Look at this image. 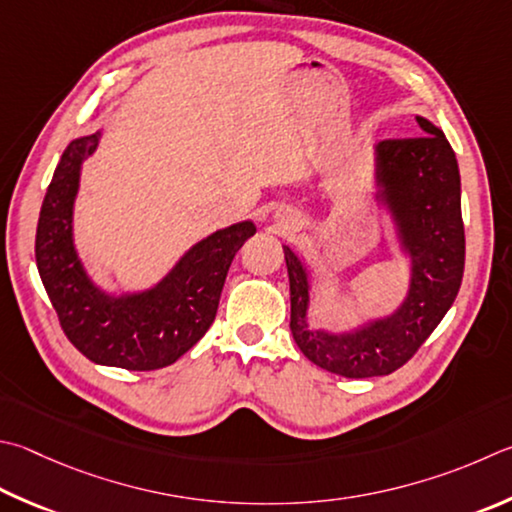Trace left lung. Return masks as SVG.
Masks as SVG:
<instances>
[{"label":"left lung","mask_w":512,"mask_h":512,"mask_svg":"<svg viewBox=\"0 0 512 512\" xmlns=\"http://www.w3.org/2000/svg\"><path fill=\"white\" fill-rule=\"evenodd\" d=\"M423 136L376 145V201L394 221L410 257V288L394 313L342 333L309 327V271L291 248V331L315 365L345 378L387 376L403 367L439 327L459 293L466 264L457 156L439 127L416 116Z\"/></svg>","instance_id":"left-lung-1"}]
</instances>
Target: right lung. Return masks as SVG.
Instances as JSON below:
<instances>
[{"instance_id":"right-lung-1","label":"right lung","mask_w":512,"mask_h":512,"mask_svg":"<svg viewBox=\"0 0 512 512\" xmlns=\"http://www.w3.org/2000/svg\"><path fill=\"white\" fill-rule=\"evenodd\" d=\"M102 132L71 141L55 167L40 210L35 262L64 336L96 365L152 371L172 365L215 322L221 288L237 250L255 235L239 221L194 244L159 284L107 293L87 275L73 244V203L87 156Z\"/></svg>"}]
</instances>
